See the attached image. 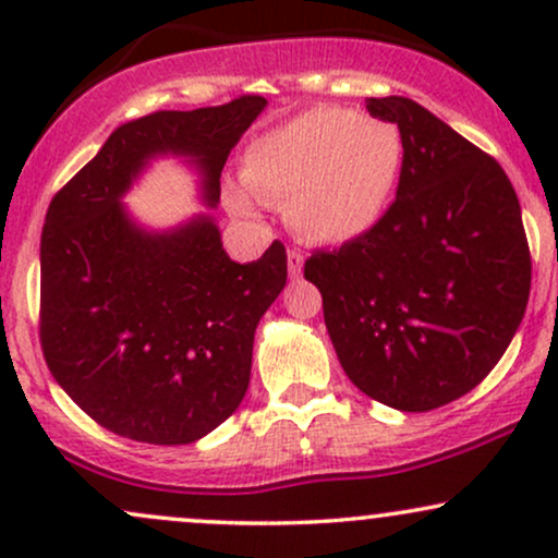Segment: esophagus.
I'll return each instance as SVG.
<instances>
[{
  "mask_svg": "<svg viewBox=\"0 0 558 558\" xmlns=\"http://www.w3.org/2000/svg\"><path fill=\"white\" fill-rule=\"evenodd\" d=\"M301 270H304V254L296 252V248H288V275H291V280H299Z\"/></svg>",
  "mask_w": 558,
  "mask_h": 558,
  "instance_id": "34e87169",
  "label": "esophagus"
}]
</instances>
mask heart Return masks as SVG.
I'll return each mask as SVG.
<instances>
[{
    "label": "heart",
    "mask_w": 558,
    "mask_h": 558,
    "mask_svg": "<svg viewBox=\"0 0 558 558\" xmlns=\"http://www.w3.org/2000/svg\"><path fill=\"white\" fill-rule=\"evenodd\" d=\"M401 170L399 125L345 107H312L254 141L241 178L262 204L286 209L304 239L345 246L380 226ZM230 204L243 217L254 215L246 196L235 194Z\"/></svg>",
    "instance_id": "obj_1"
}]
</instances>
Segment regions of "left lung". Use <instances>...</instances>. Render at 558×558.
I'll return each instance as SVG.
<instances>
[{"mask_svg":"<svg viewBox=\"0 0 558 558\" xmlns=\"http://www.w3.org/2000/svg\"><path fill=\"white\" fill-rule=\"evenodd\" d=\"M403 136L396 202L373 233L315 252L343 373L369 399L430 412L496 367L530 299L520 198L501 165L407 96L367 99Z\"/></svg>","mask_w":558,"mask_h":558,"instance_id":"left-lung-1","label":"left lung"}]
</instances>
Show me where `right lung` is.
<instances>
[{"instance_id":"obj_1","label":"right lung","mask_w":558,"mask_h":558,"mask_svg":"<svg viewBox=\"0 0 558 558\" xmlns=\"http://www.w3.org/2000/svg\"><path fill=\"white\" fill-rule=\"evenodd\" d=\"M265 96L151 112L114 128L57 191L41 230V349L49 373L88 417L123 438L194 444L239 409L254 332L283 291L286 246L239 265L213 213L165 230L141 226L123 198L155 159L198 175L204 207Z\"/></svg>"}]
</instances>
